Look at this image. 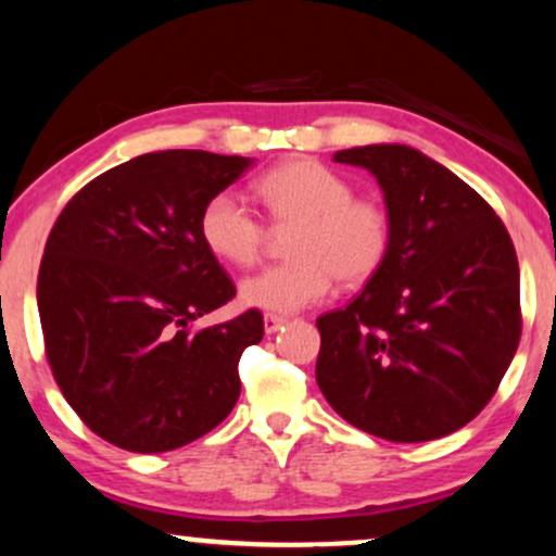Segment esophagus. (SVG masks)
<instances>
[{"label":"esophagus","mask_w":556,"mask_h":556,"mask_svg":"<svg viewBox=\"0 0 556 556\" xmlns=\"http://www.w3.org/2000/svg\"><path fill=\"white\" fill-rule=\"evenodd\" d=\"M285 326V318L282 316H274V313H266L264 316V331L266 333H277L279 329Z\"/></svg>","instance_id":"34e87169"}]
</instances>
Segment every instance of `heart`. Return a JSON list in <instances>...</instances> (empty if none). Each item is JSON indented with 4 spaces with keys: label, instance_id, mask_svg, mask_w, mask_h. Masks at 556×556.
Returning a JSON list of instances; mask_svg holds the SVG:
<instances>
[{
    "label": "heart",
    "instance_id": "obj_1",
    "mask_svg": "<svg viewBox=\"0 0 556 556\" xmlns=\"http://www.w3.org/2000/svg\"><path fill=\"white\" fill-rule=\"evenodd\" d=\"M256 193L277 232H290L282 266L240 285L243 305L295 313L329 295L333 279L363 287L391 251V219L378 202L354 197L352 184L316 160H290L258 178ZM199 236L225 264L249 269L264 256L266 225L243 199L214 193L199 217Z\"/></svg>",
    "mask_w": 556,
    "mask_h": 556
}]
</instances>
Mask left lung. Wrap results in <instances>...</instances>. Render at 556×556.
Masks as SVG:
<instances>
[{
  "label": "left lung",
  "mask_w": 556,
  "mask_h": 556,
  "mask_svg": "<svg viewBox=\"0 0 556 556\" xmlns=\"http://www.w3.org/2000/svg\"><path fill=\"white\" fill-rule=\"evenodd\" d=\"M378 178L391 251L365 290L316 320V380L339 417L425 443L490 404L520 342V271L503 219L469 184L406 144L333 155Z\"/></svg>",
  "instance_id": "1"
}]
</instances>
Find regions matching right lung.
Wrapping results in <instances>:
<instances>
[{
	"mask_svg": "<svg viewBox=\"0 0 556 556\" xmlns=\"http://www.w3.org/2000/svg\"><path fill=\"white\" fill-rule=\"evenodd\" d=\"M251 165L204 150L147 152L66 202L38 269L53 380L98 438L165 453L214 430L240 396L238 363L264 337L256 307L193 320L236 298L199 217Z\"/></svg>",
	"mask_w": 556,
	"mask_h": 556,
	"instance_id": "obj_1",
	"label": "right lung"
}]
</instances>
